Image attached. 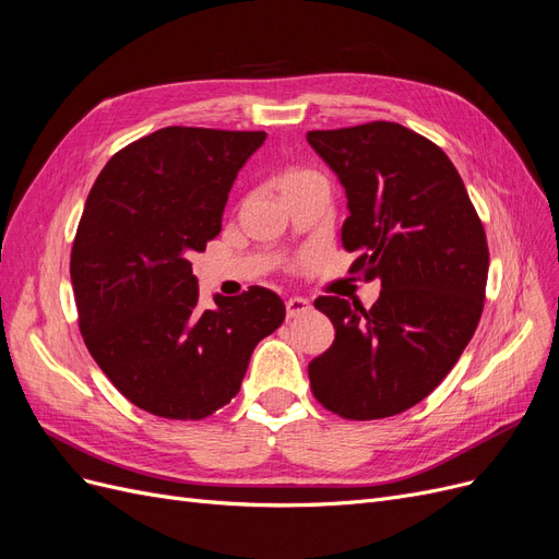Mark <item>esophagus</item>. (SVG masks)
<instances>
[{"mask_svg":"<svg viewBox=\"0 0 559 559\" xmlns=\"http://www.w3.org/2000/svg\"><path fill=\"white\" fill-rule=\"evenodd\" d=\"M310 310H312L310 300H305V298H288V300H286V317H288V319L302 317V314H307Z\"/></svg>","mask_w":559,"mask_h":559,"instance_id":"34e87169","label":"esophagus"}]
</instances>
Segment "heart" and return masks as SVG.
<instances>
[{
	"instance_id": "1",
	"label": "heart",
	"mask_w": 559,
	"mask_h": 559,
	"mask_svg": "<svg viewBox=\"0 0 559 559\" xmlns=\"http://www.w3.org/2000/svg\"><path fill=\"white\" fill-rule=\"evenodd\" d=\"M323 178L319 176L317 170H307V168H292L286 170L284 176L280 178V189H288V187H298V185H307V182H321Z\"/></svg>"
}]
</instances>
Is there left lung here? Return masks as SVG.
Listing matches in <instances>:
<instances>
[{"label": "left lung", "mask_w": 559, "mask_h": 559, "mask_svg": "<svg viewBox=\"0 0 559 559\" xmlns=\"http://www.w3.org/2000/svg\"><path fill=\"white\" fill-rule=\"evenodd\" d=\"M346 191L352 271L381 280L365 310L314 300L335 342L307 372L314 397L349 420L395 416L428 397L469 344L488 282V240L447 152L395 122L307 131Z\"/></svg>", "instance_id": "8db88e82"}]
</instances>
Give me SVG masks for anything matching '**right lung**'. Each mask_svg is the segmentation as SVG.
I'll list each match as a JSON object with an SVG mask.
<instances>
[{
  "instance_id": "add662e5",
  "label": "right lung",
  "mask_w": 559,
  "mask_h": 559,
  "mask_svg": "<svg viewBox=\"0 0 559 559\" xmlns=\"http://www.w3.org/2000/svg\"><path fill=\"white\" fill-rule=\"evenodd\" d=\"M263 141L265 131L166 127L112 155L90 189L71 247L79 325L112 386L150 414H215L284 321L263 286L203 310L187 261L222 230L228 191Z\"/></svg>"
}]
</instances>
